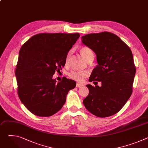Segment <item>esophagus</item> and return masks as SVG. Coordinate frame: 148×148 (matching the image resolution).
Listing matches in <instances>:
<instances>
[{"label":"esophagus","mask_w":148,"mask_h":148,"mask_svg":"<svg viewBox=\"0 0 148 148\" xmlns=\"http://www.w3.org/2000/svg\"><path fill=\"white\" fill-rule=\"evenodd\" d=\"M82 86H84L82 84H80L79 82H77V84H76V87L77 88H81Z\"/></svg>","instance_id":"1"}]
</instances>
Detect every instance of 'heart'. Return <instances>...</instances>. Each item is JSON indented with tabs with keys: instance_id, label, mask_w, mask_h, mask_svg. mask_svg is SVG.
Returning a JSON list of instances; mask_svg holds the SVG:
<instances>
[{
	"instance_id": "heart-1",
	"label": "heart",
	"mask_w": 148,
	"mask_h": 148,
	"mask_svg": "<svg viewBox=\"0 0 148 148\" xmlns=\"http://www.w3.org/2000/svg\"><path fill=\"white\" fill-rule=\"evenodd\" d=\"M80 53L82 55V56L84 58L86 61L88 60V59L92 56H94L92 51L87 47H82L80 49ZM70 54L69 53L67 56L66 62H67L69 60ZM88 75V73L87 71H77V70H73L70 71L69 73V77L74 80L78 81H81L84 79V78L87 77Z\"/></svg>"
}]
</instances>
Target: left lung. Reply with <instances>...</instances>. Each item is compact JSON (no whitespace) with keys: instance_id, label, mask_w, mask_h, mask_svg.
I'll return each instance as SVG.
<instances>
[{"instance_id":"8db88e82","label":"left lung","mask_w":148,"mask_h":148,"mask_svg":"<svg viewBox=\"0 0 148 148\" xmlns=\"http://www.w3.org/2000/svg\"><path fill=\"white\" fill-rule=\"evenodd\" d=\"M82 43L97 56L98 65L89 81H101V86L90 84L83 100L93 115L105 118L119 112L130 98L136 73L132 53L116 35L110 32L91 33L81 37Z\"/></svg>"}]
</instances>
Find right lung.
Masks as SVG:
<instances>
[{
  "instance_id": "obj_1",
  "label": "right lung",
  "mask_w": 148,
  "mask_h": 148,
  "mask_svg": "<svg viewBox=\"0 0 148 148\" xmlns=\"http://www.w3.org/2000/svg\"><path fill=\"white\" fill-rule=\"evenodd\" d=\"M79 33H41L32 36L21 47L15 71L18 95L25 107L38 116H50L60 111L75 81L64 77L57 82L53 75L66 64L67 53Z\"/></svg>"
}]
</instances>
